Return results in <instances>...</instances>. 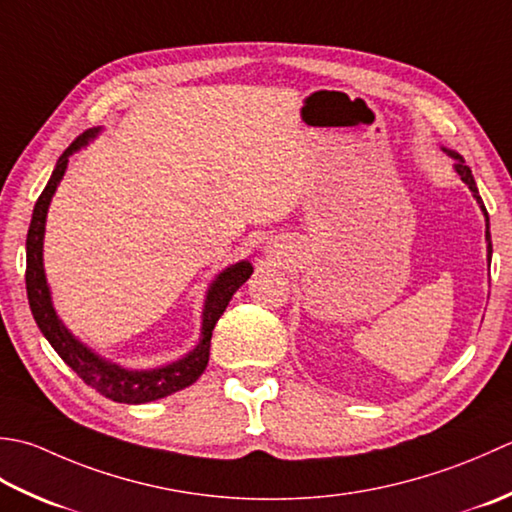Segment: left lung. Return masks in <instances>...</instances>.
<instances>
[{"label": "left lung", "mask_w": 512, "mask_h": 512, "mask_svg": "<svg viewBox=\"0 0 512 512\" xmlns=\"http://www.w3.org/2000/svg\"><path fill=\"white\" fill-rule=\"evenodd\" d=\"M444 152H448L453 156V159H457V163H455V172L462 176V181L468 185V190L473 192V196H475V201L479 203V207H482V212H484V216H486V243H488V260H490V256H493V245H490V232H488V212H486V207H484V203H482V196H479V192H477V185H475V179H473V174H471V168H468V165H464V159L457 152H451V150H444Z\"/></svg>", "instance_id": "left-lung-1"}]
</instances>
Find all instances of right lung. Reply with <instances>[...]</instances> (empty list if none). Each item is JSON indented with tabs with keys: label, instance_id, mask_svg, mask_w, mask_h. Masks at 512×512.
Segmentation results:
<instances>
[{
	"label": "right lung",
	"instance_id": "right-lung-1",
	"mask_svg": "<svg viewBox=\"0 0 512 512\" xmlns=\"http://www.w3.org/2000/svg\"><path fill=\"white\" fill-rule=\"evenodd\" d=\"M97 132L99 128L86 130L68 145L66 152L59 156L48 185L44 187V192L39 194L35 203L33 221H30L28 238H26L28 305H30V311H33L37 327L52 344V349L59 353V358L64 360L68 367L88 384V387L99 391L101 395H106V398L112 402L145 404L152 400H161L165 395H172L176 391L190 387V384H194L198 378H201V373L207 367V360H210V340H212V331L216 327V322L223 316V311L229 305L232 296L236 294V289L241 287L249 276H252L254 267L252 263H247V260H241V263L227 267L223 274L216 276L205 298L201 342L196 344L194 351L187 353V356L181 360L165 364V367H159V369H150V371H130V369L119 367V364L99 358L97 353H92L86 347V344H81L64 325H61V320L55 314V307H52L50 289L44 274V229H46V214H48L50 198L55 194L61 176L66 172L68 156L72 152H77L79 148H83L90 139H95Z\"/></svg>",
	"mask_w": 512,
	"mask_h": 512
}]
</instances>
